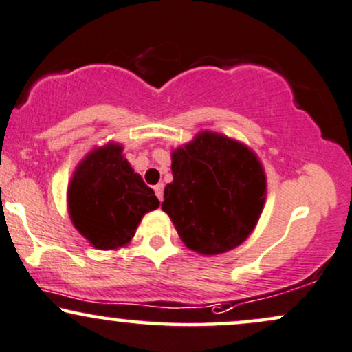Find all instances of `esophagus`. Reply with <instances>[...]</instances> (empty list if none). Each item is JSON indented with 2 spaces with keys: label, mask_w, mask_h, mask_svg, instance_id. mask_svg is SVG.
Returning <instances> with one entry per match:
<instances>
[{
  "label": "esophagus",
  "mask_w": 352,
  "mask_h": 352,
  "mask_svg": "<svg viewBox=\"0 0 352 352\" xmlns=\"http://www.w3.org/2000/svg\"><path fill=\"white\" fill-rule=\"evenodd\" d=\"M154 192H155V195H157L159 200L162 201V198H164V184L155 185V187H154Z\"/></svg>",
  "instance_id": "obj_1"
}]
</instances>
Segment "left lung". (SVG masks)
I'll return each mask as SVG.
<instances>
[{
    "instance_id": "1",
    "label": "left lung",
    "mask_w": 352,
    "mask_h": 352,
    "mask_svg": "<svg viewBox=\"0 0 352 352\" xmlns=\"http://www.w3.org/2000/svg\"><path fill=\"white\" fill-rule=\"evenodd\" d=\"M172 184L162 210L180 239L201 256L238 248L257 226L267 177L251 147L228 135L200 131L172 151Z\"/></svg>"
}]
</instances>
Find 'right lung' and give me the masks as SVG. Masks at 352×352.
Segmentation results:
<instances>
[{"label": "right lung", "mask_w": 352, "mask_h": 352, "mask_svg": "<svg viewBox=\"0 0 352 352\" xmlns=\"http://www.w3.org/2000/svg\"><path fill=\"white\" fill-rule=\"evenodd\" d=\"M122 151L114 141L93 147L75 167L67 188L72 224L101 251L126 248L144 214L160 205Z\"/></svg>", "instance_id": "1"}]
</instances>
